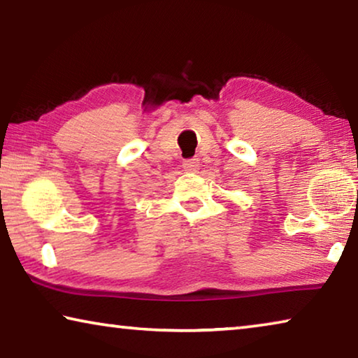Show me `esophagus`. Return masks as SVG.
<instances>
[{"mask_svg": "<svg viewBox=\"0 0 358 358\" xmlns=\"http://www.w3.org/2000/svg\"><path fill=\"white\" fill-rule=\"evenodd\" d=\"M183 167L186 169L187 172H197L199 167H201V162H199V159H196V157H194V159L185 161L183 162Z\"/></svg>", "mask_w": 358, "mask_h": 358, "instance_id": "esophagus-1", "label": "esophagus"}]
</instances>
